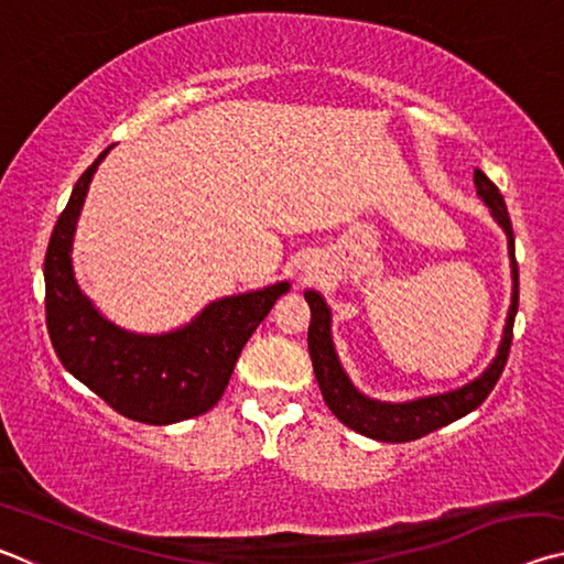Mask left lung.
Masks as SVG:
<instances>
[{
	"label": "left lung",
	"instance_id": "obj_1",
	"mask_svg": "<svg viewBox=\"0 0 564 564\" xmlns=\"http://www.w3.org/2000/svg\"><path fill=\"white\" fill-rule=\"evenodd\" d=\"M475 186L482 202L490 206L492 216L498 218V224L505 228V234H508L514 285H512V305L508 313V323H505V336H502L498 356H495L492 366L485 370L480 378L473 380L470 386L453 390V393H445V395H431V398L413 400V403H395V405L378 403V400L360 395L358 390L350 386L348 376L343 373L336 350H333L330 313H328L326 301H323L316 291H305V301L311 305L308 350L313 360V373H316L323 400H326L330 413L336 415L343 425H348L350 431L373 437V441H383V443L417 441V437L433 433L437 427H443L447 423H453V420L470 413V410H475L485 398L490 395V390L500 380L505 362H508V356H510L514 313H518V295H520L518 261H514L512 224H510L508 206H505L500 188L495 186L480 169H475Z\"/></svg>",
	"mask_w": 564,
	"mask_h": 564
}]
</instances>
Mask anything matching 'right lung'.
Segmentation results:
<instances>
[{
    "instance_id": "obj_1",
    "label": "right lung",
    "mask_w": 564,
    "mask_h": 564,
    "mask_svg": "<svg viewBox=\"0 0 564 564\" xmlns=\"http://www.w3.org/2000/svg\"><path fill=\"white\" fill-rule=\"evenodd\" d=\"M109 149L76 181L46 246V330L62 366L119 415L147 425L178 423L218 403L246 340L289 283L216 301L164 336H137L99 316L74 281L72 238L94 171Z\"/></svg>"
}]
</instances>
